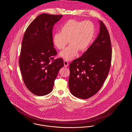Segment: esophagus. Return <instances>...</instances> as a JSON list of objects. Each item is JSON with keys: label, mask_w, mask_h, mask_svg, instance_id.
Returning a JSON list of instances; mask_svg holds the SVG:
<instances>
[{"label": "esophagus", "mask_w": 132, "mask_h": 132, "mask_svg": "<svg viewBox=\"0 0 132 132\" xmlns=\"http://www.w3.org/2000/svg\"><path fill=\"white\" fill-rule=\"evenodd\" d=\"M64 67H68L69 65V63L66 60H64Z\"/></svg>", "instance_id": "obj_1"}]
</instances>
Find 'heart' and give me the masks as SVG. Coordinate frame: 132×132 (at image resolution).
Wrapping results in <instances>:
<instances>
[{"mask_svg":"<svg viewBox=\"0 0 132 132\" xmlns=\"http://www.w3.org/2000/svg\"><path fill=\"white\" fill-rule=\"evenodd\" d=\"M94 34V26L90 21L70 20L61 27V32L53 35L52 41L59 50L64 49L69 41L70 44L59 54L61 57L69 61L77 56L78 50L83 52L88 48Z\"/></svg>","mask_w":132,"mask_h":132,"instance_id":"obj_1","label":"heart"}]
</instances>
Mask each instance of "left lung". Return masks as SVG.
<instances>
[{
	"mask_svg": "<svg viewBox=\"0 0 132 132\" xmlns=\"http://www.w3.org/2000/svg\"><path fill=\"white\" fill-rule=\"evenodd\" d=\"M97 37L80 57L70 64L69 87L72 95L87 99L96 94L105 80L112 61L111 41L105 26L100 21Z\"/></svg>",
	"mask_w": 132,
	"mask_h": 132,
	"instance_id": "obj_1",
	"label": "left lung"
}]
</instances>
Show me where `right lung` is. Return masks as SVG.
Listing matches in <instances>:
<instances>
[{"instance_id":"1","label":"right lung","mask_w":132,"mask_h":132,"mask_svg":"<svg viewBox=\"0 0 132 132\" xmlns=\"http://www.w3.org/2000/svg\"><path fill=\"white\" fill-rule=\"evenodd\" d=\"M62 15L42 13L26 30L21 44L19 65L24 84L33 94L43 96L52 91L58 72L64 66L53 47V26Z\"/></svg>"}]
</instances>
